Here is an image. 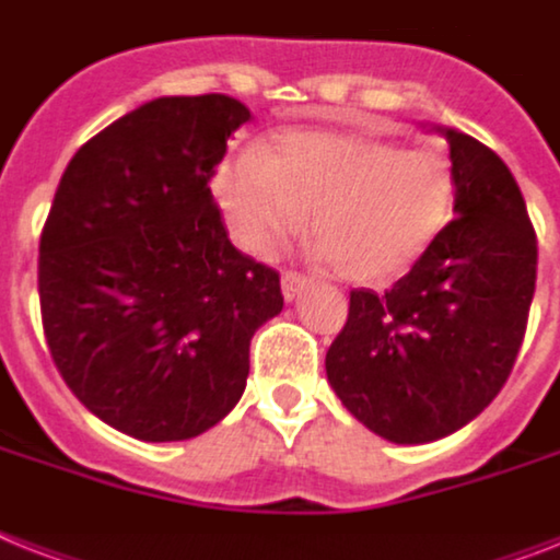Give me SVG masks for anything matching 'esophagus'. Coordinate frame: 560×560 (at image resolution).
Wrapping results in <instances>:
<instances>
[{
    "instance_id": "esophagus-1",
    "label": "esophagus",
    "mask_w": 560,
    "mask_h": 560,
    "mask_svg": "<svg viewBox=\"0 0 560 560\" xmlns=\"http://www.w3.org/2000/svg\"><path fill=\"white\" fill-rule=\"evenodd\" d=\"M304 284H307V279L299 276V272H284V276H281V293H284L288 302H295V299L302 295Z\"/></svg>"
}]
</instances>
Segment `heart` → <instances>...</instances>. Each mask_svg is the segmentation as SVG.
<instances>
[{
    "instance_id": "heart-1",
    "label": "heart",
    "mask_w": 560,
    "mask_h": 560,
    "mask_svg": "<svg viewBox=\"0 0 560 560\" xmlns=\"http://www.w3.org/2000/svg\"><path fill=\"white\" fill-rule=\"evenodd\" d=\"M212 189L244 253L272 258L311 212L316 256L359 284L406 272L438 241L454 207L443 149L397 147L374 131H281L256 158L224 163Z\"/></svg>"
}]
</instances>
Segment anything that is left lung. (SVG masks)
Segmentation results:
<instances>
[{"label":"left lung","instance_id":"obj_1","mask_svg":"<svg viewBox=\"0 0 560 560\" xmlns=\"http://www.w3.org/2000/svg\"><path fill=\"white\" fill-rule=\"evenodd\" d=\"M448 140L454 215L411 270L376 295L353 290L327 383L365 429L399 445L448 438L483 411L521 351L538 241L506 163L480 140Z\"/></svg>","mask_w":560,"mask_h":560}]
</instances>
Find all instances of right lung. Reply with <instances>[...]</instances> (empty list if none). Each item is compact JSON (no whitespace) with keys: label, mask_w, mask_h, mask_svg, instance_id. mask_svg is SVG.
I'll use <instances>...</instances> for the list:
<instances>
[{"label":"right lung","mask_w":560,"mask_h":560,"mask_svg":"<svg viewBox=\"0 0 560 560\" xmlns=\"http://www.w3.org/2000/svg\"><path fill=\"white\" fill-rule=\"evenodd\" d=\"M249 117L226 94L149 100L59 177L39 238L45 339L74 397L135 440L224 420L249 339L284 307L279 272L233 247L209 189Z\"/></svg>","instance_id":"obj_1"}]
</instances>
